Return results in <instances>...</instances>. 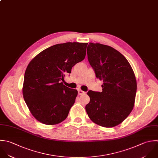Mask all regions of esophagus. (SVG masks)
I'll list each match as a JSON object with an SVG mask.
<instances>
[{
    "mask_svg": "<svg viewBox=\"0 0 158 158\" xmlns=\"http://www.w3.org/2000/svg\"><path fill=\"white\" fill-rule=\"evenodd\" d=\"M85 94V92H84V91H82V90H78V94H79V95H82V94Z\"/></svg>",
    "mask_w": 158,
    "mask_h": 158,
    "instance_id": "obj_1",
    "label": "esophagus"
}]
</instances>
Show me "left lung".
Segmentation results:
<instances>
[{
    "mask_svg": "<svg viewBox=\"0 0 158 158\" xmlns=\"http://www.w3.org/2000/svg\"><path fill=\"white\" fill-rule=\"evenodd\" d=\"M89 62L95 76L103 80L102 92L89 90L87 113L95 124L113 127L131 113L137 92L133 69L125 56L114 48L90 42L87 49Z\"/></svg>",
    "mask_w": 158,
    "mask_h": 158,
    "instance_id": "obj_1",
    "label": "left lung"
}]
</instances>
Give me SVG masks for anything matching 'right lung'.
I'll return each mask as SVG.
<instances>
[{
  "mask_svg": "<svg viewBox=\"0 0 158 158\" xmlns=\"http://www.w3.org/2000/svg\"><path fill=\"white\" fill-rule=\"evenodd\" d=\"M88 43L66 42L51 46L29 63L23 87L24 100L39 122L54 125L68 116L77 90L63 85L66 74L85 57Z\"/></svg>",
  "mask_w": 158,
  "mask_h": 158,
  "instance_id": "add662e5",
  "label": "right lung"
}]
</instances>
